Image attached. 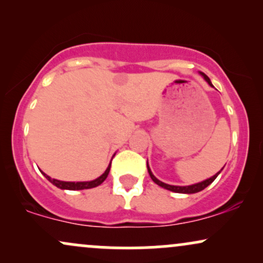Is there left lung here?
Masks as SVG:
<instances>
[{
	"label": "left lung",
	"instance_id": "1",
	"mask_svg": "<svg viewBox=\"0 0 263 263\" xmlns=\"http://www.w3.org/2000/svg\"><path fill=\"white\" fill-rule=\"evenodd\" d=\"M201 75H203V77H204V79L206 80L208 83H209V85L213 86V84H211V81H210L209 78H208L206 75L203 74V73H201ZM147 170H148V173H149L151 178H152V180H153V182H155L156 184H158L159 186H162V188H164V189H168V190H171V192H176V193H183V194H193V193H198V192H200V190L205 189V188H206L208 185H209V184H211V183L214 182V180H215V178L218 177L220 172H221V171H220L219 173H216V174H215V176H213V177H211V178H209V179L204 180V182H201V183H198V184H193V185H188V186H177V185H170V184H165V183L161 182V180H158V179H157V178H156V177L153 176V174H152V172H151L149 167H148V163H147Z\"/></svg>",
	"mask_w": 263,
	"mask_h": 263
}]
</instances>
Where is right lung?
Here are the masks:
<instances>
[{
    "label": "right lung",
    "mask_w": 263,
    "mask_h": 263,
    "mask_svg": "<svg viewBox=\"0 0 263 263\" xmlns=\"http://www.w3.org/2000/svg\"><path fill=\"white\" fill-rule=\"evenodd\" d=\"M110 167H111V163L108 164L107 170L105 171V173L102 174L98 178V179L95 180H91V182H62V180H58V179H53V178H50L49 176H47V174H44V177L47 178L48 180H49L50 183H53L54 185L58 186L60 189H68V190H81V189H90V188H95V186L100 185V184L104 182L105 179H106L107 176H108V172H110Z\"/></svg>",
    "instance_id": "right-lung-1"
}]
</instances>
